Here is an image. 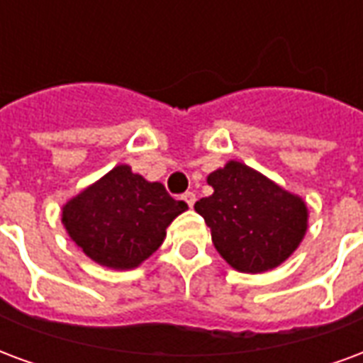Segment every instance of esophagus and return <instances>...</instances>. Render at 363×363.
Wrapping results in <instances>:
<instances>
[{
	"label": "esophagus",
	"mask_w": 363,
	"mask_h": 363,
	"mask_svg": "<svg viewBox=\"0 0 363 363\" xmlns=\"http://www.w3.org/2000/svg\"><path fill=\"white\" fill-rule=\"evenodd\" d=\"M182 200L189 203V208H192L196 202V194L194 192H184V194H182Z\"/></svg>",
	"instance_id": "obj_1"
}]
</instances>
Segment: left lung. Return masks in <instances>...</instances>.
<instances>
[{"label":"left lung","mask_w":363,"mask_h":363,"mask_svg":"<svg viewBox=\"0 0 363 363\" xmlns=\"http://www.w3.org/2000/svg\"><path fill=\"white\" fill-rule=\"evenodd\" d=\"M213 194L194 203L211 229L221 257L236 271L264 273L277 267L300 246L308 230V208L240 161L209 173Z\"/></svg>","instance_id":"8db88e82"}]
</instances>
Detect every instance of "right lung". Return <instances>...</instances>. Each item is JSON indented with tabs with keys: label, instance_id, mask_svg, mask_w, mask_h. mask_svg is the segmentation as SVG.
Here are the masks:
<instances>
[{
	"label": "right lung",
	"instance_id": "right-lung-1",
	"mask_svg": "<svg viewBox=\"0 0 363 363\" xmlns=\"http://www.w3.org/2000/svg\"><path fill=\"white\" fill-rule=\"evenodd\" d=\"M189 206L117 165L63 206L61 221L86 256L109 269H134L160 248L174 217Z\"/></svg>",
	"mask_w": 363,
	"mask_h": 363
}]
</instances>
